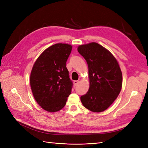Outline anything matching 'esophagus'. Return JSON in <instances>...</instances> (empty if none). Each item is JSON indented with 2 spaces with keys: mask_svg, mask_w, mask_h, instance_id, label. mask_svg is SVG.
<instances>
[{
  "mask_svg": "<svg viewBox=\"0 0 148 148\" xmlns=\"http://www.w3.org/2000/svg\"><path fill=\"white\" fill-rule=\"evenodd\" d=\"M79 80H78V81H74L73 82V84H74V85L75 86H77V85L79 83Z\"/></svg>",
  "mask_w": 148,
  "mask_h": 148,
  "instance_id": "34e87169",
  "label": "esophagus"
}]
</instances>
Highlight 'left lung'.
Here are the masks:
<instances>
[{"label":"left lung","instance_id":"left-lung-1","mask_svg":"<svg viewBox=\"0 0 148 148\" xmlns=\"http://www.w3.org/2000/svg\"><path fill=\"white\" fill-rule=\"evenodd\" d=\"M77 50L88 66L89 88L81 96L82 103L93 112H101L117 99L122 89L119 64L112 53L97 42L79 45Z\"/></svg>","mask_w":148,"mask_h":148}]
</instances>
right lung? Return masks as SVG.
Masks as SVG:
<instances>
[{"label": "right lung", "instance_id": "add662e5", "mask_svg": "<svg viewBox=\"0 0 148 148\" xmlns=\"http://www.w3.org/2000/svg\"><path fill=\"white\" fill-rule=\"evenodd\" d=\"M72 46L57 43L45 49L33 66L30 86L36 101L49 112L64 108L71 94L72 83L66 62Z\"/></svg>", "mask_w": 148, "mask_h": 148}]
</instances>
